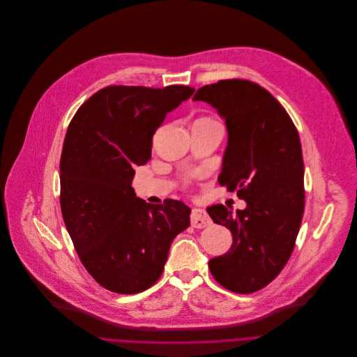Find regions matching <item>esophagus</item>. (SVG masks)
<instances>
[{
  "mask_svg": "<svg viewBox=\"0 0 357 357\" xmlns=\"http://www.w3.org/2000/svg\"><path fill=\"white\" fill-rule=\"evenodd\" d=\"M211 224V218L205 209L194 208L191 211V225L194 228H205Z\"/></svg>",
  "mask_w": 357,
  "mask_h": 357,
  "instance_id": "34e87169",
  "label": "esophagus"
}]
</instances>
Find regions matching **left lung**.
I'll list each match as a JSON object with an SVG mask.
<instances>
[{
  "mask_svg": "<svg viewBox=\"0 0 357 357\" xmlns=\"http://www.w3.org/2000/svg\"><path fill=\"white\" fill-rule=\"evenodd\" d=\"M225 119L228 145L221 185L246 201L236 212L208 206L215 224L232 234L231 249L209 260L222 287L250 294L266 287L289 261L304 213V162L296 125L280 102L249 80H221L194 94Z\"/></svg>",
  "mask_w": 357,
  "mask_h": 357,
  "instance_id": "obj_1",
  "label": "left lung"
}]
</instances>
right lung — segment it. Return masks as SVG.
Here are the masks:
<instances>
[{"label": "right lung", "instance_id": "1", "mask_svg": "<svg viewBox=\"0 0 357 357\" xmlns=\"http://www.w3.org/2000/svg\"><path fill=\"white\" fill-rule=\"evenodd\" d=\"M188 86H109L71 119L60 159V206L76 252L94 280L118 294L159 280L173 239L190 227L181 201L152 205L132 188L135 166L152 156L166 115L188 100Z\"/></svg>", "mask_w": 357, "mask_h": 357}]
</instances>
